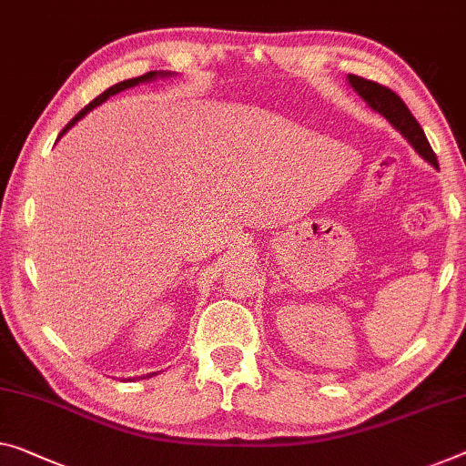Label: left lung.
Returning a JSON list of instances; mask_svg holds the SVG:
<instances>
[{
	"mask_svg": "<svg viewBox=\"0 0 466 466\" xmlns=\"http://www.w3.org/2000/svg\"><path fill=\"white\" fill-rule=\"evenodd\" d=\"M348 81L358 96L370 106V108L377 110L379 114H383V116L388 118L408 141H410V146L417 149L425 160H429L435 168H438V158H435L433 149L429 146L423 128H420L417 118L412 116V112L408 110V106L402 102V97H400L396 91L388 89L385 85H379L375 81H369V78H362L356 75H350Z\"/></svg>",
	"mask_w": 466,
	"mask_h": 466,
	"instance_id": "left-lung-1",
	"label": "left lung"
}]
</instances>
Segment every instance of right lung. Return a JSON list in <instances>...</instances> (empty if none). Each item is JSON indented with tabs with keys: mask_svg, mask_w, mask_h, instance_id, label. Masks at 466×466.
Masks as SVG:
<instances>
[{
	"mask_svg": "<svg viewBox=\"0 0 466 466\" xmlns=\"http://www.w3.org/2000/svg\"><path fill=\"white\" fill-rule=\"evenodd\" d=\"M162 76V75H168V73H162V70H160V73H158V70H149V73H146V75H141V76H135V78H127V81H123V83H116V85H112V87L110 89H106L104 93H102V96H97L96 99H93V102H89L87 106H85V108L81 110V112H78L76 114V116L73 118V120H70V123L66 125V127H64L62 128V133H60V137H62V135L64 133H66L68 131V128L70 127H73L75 123H76V120H81L83 116H85V114H87L89 110H93V108H96V106H99V104H102V102H106V99H108L110 96H114V93H118V91H125V89H128V87H135V85H139V83H146V81H152V78H156V76ZM154 373H149V375H146V377H152Z\"/></svg>",
	"mask_w": 466,
	"mask_h": 466,
	"instance_id": "add662e5",
	"label": "right lung"
}]
</instances>
